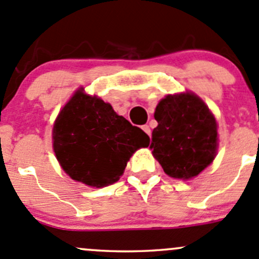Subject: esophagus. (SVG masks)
Here are the masks:
<instances>
[{
    "label": "esophagus",
    "instance_id": "obj_1",
    "mask_svg": "<svg viewBox=\"0 0 259 259\" xmlns=\"http://www.w3.org/2000/svg\"><path fill=\"white\" fill-rule=\"evenodd\" d=\"M141 129H143L144 132H145L148 135L151 134V129H150V126H149V125H143V127H141Z\"/></svg>",
    "mask_w": 259,
    "mask_h": 259
}]
</instances>
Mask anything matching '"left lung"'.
<instances>
[{"label": "left lung", "mask_w": 259, "mask_h": 259, "mask_svg": "<svg viewBox=\"0 0 259 259\" xmlns=\"http://www.w3.org/2000/svg\"><path fill=\"white\" fill-rule=\"evenodd\" d=\"M152 155L170 178L189 180L213 161L219 146L217 122L194 93L167 95L155 109Z\"/></svg>", "instance_id": "obj_1"}]
</instances>
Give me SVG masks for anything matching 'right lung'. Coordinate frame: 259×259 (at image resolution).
<instances>
[{"label": "right lung", "instance_id": "add662e5", "mask_svg": "<svg viewBox=\"0 0 259 259\" xmlns=\"http://www.w3.org/2000/svg\"><path fill=\"white\" fill-rule=\"evenodd\" d=\"M53 150L67 175L92 187L120 179L127 161L150 138L118 115L109 103L80 88L54 121Z\"/></svg>", "mask_w": 259, "mask_h": 259}]
</instances>
